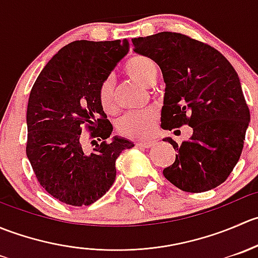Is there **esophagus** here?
Masks as SVG:
<instances>
[{"instance_id": "34e87169", "label": "esophagus", "mask_w": 258, "mask_h": 258, "mask_svg": "<svg viewBox=\"0 0 258 258\" xmlns=\"http://www.w3.org/2000/svg\"><path fill=\"white\" fill-rule=\"evenodd\" d=\"M155 144H156L155 141H139L136 142V146H139V147H142V148H150Z\"/></svg>"}]
</instances>
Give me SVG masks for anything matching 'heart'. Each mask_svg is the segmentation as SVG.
Returning <instances> with one entry per match:
<instances>
[{"mask_svg": "<svg viewBox=\"0 0 258 258\" xmlns=\"http://www.w3.org/2000/svg\"><path fill=\"white\" fill-rule=\"evenodd\" d=\"M124 72L131 80L140 85L152 86L157 79L158 70L155 62L144 54H134L124 64ZM98 101L106 112H113L116 108L112 80L103 81L98 88ZM157 113L152 108L135 111L124 114L118 122V130L121 134L134 139H146L155 131Z\"/></svg>", "mask_w": 258, "mask_h": 258, "instance_id": "heart-1", "label": "heart"}]
</instances>
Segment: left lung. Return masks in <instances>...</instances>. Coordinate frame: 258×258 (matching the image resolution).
<instances>
[{
  "instance_id": "8db88e82",
  "label": "left lung",
  "mask_w": 258,
  "mask_h": 258,
  "mask_svg": "<svg viewBox=\"0 0 258 258\" xmlns=\"http://www.w3.org/2000/svg\"><path fill=\"white\" fill-rule=\"evenodd\" d=\"M132 46L162 71V128H194L179 145L171 137L163 139L177 152L163 176L192 194L220 186L240 160L249 122L237 72L217 49L182 33L132 38Z\"/></svg>"
}]
</instances>
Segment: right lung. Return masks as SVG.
<instances>
[{"label": "right lung", "mask_w": 258, "mask_h": 258, "mask_svg": "<svg viewBox=\"0 0 258 258\" xmlns=\"http://www.w3.org/2000/svg\"><path fill=\"white\" fill-rule=\"evenodd\" d=\"M128 52V41H74L41 71L27 105L26 155L41 186L71 206H88L116 179L119 153L134 147L114 136L98 101V88ZM83 126L96 147L82 146ZM101 141L97 144L95 140Z\"/></svg>", "instance_id": "obj_1"}]
</instances>
